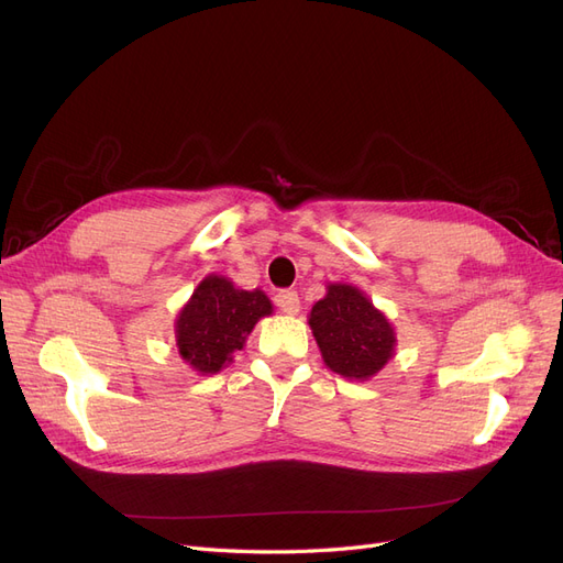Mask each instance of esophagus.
<instances>
[{"instance_id": "34e87169", "label": "esophagus", "mask_w": 563, "mask_h": 563, "mask_svg": "<svg viewBox=\"0 0 563 563\" xmlns=\"http://www.w3.org/2000/svg\"><path fill=\"white\" fill-rule=\"evenodd\" d=\"M275 305L286 314H296L300 310V298L296 291H288V288H284V291H277Z\"/></svg>"}]
</instances>
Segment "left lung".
<instances>
[{"instance_id":"1","label":"left lung","mask_w":563,"mask_h":563,"mask_svg":"<svg viewBox=\"0 0 563 563\" xmlns=\"http://www.w3.org/2000/svg\"><path fill=\"white\" fill-rule=\"evenodd\" d=\"M310 327L323 362L340 376L366 380L395 352V331L373 302L347 284H331L327 298L314 302Z\"/></svg>"}]
</instances>
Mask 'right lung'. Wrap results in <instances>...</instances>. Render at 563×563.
Here are the masks:
<instances>
[{
	"mask_svg": "<svg viewBox=\"0 0 563 563\" xmlns=\"http://www.w3.org/2000/svg\"><path fill=\"white\" fill-rule=\"evenodd\" d=\"M272 312L263 291H242L225 277H207L185 305L176 321V340L183 360L201 373H218L232 360L255 321Z\"/></svg>",
	"mask_w": 563,
	"mask_h": 563,
	"instance_id": "1",
	"label": "right lung"
}]
</instances>
